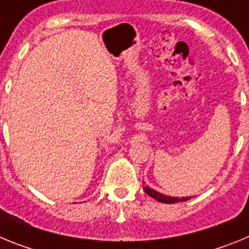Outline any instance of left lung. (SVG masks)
I'll list each match as a JSON object with an SVG mask.
<instances>
[{"instance_id": "obj_1", "label": "left lung", "mask_w": 249, "mask_h": 249, "mask_svg": "<svg viewBox=\"0 0 249 249\" xmlns=\"http://www.w3.org/2000/svg\"><path fill=\"white\" fill-rule=\"evenodd\" d=\"M144 192L148 196H151L152 198H155L156 201L162 202V203H178V202H184L191 199L192 197H183V198H178V197H168V196H164L160 192H156L155 190H152L149 187H144Z\"/></svg>"}]
</instances>
